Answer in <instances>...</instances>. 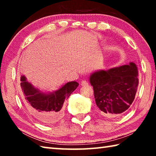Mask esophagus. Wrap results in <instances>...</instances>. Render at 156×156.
<instances>
[{
  "label": "esophagus",
  "mask_w": 156,
  "mask_h": 156,
  "mask_svg": "<svg viewBox=\"0 0 156 156\" xmlns=\"http://www.w3.org/2000/svg\"><path fill=\"white\" fill-rule=\"evenodd\" d=\"M81 85L82 86H87L88 85V82L86 80H83L81 82Z\"/></svg>",
  "instance_id": "34e87169"
}]
</instances>
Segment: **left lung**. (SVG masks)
<instances>
[{
	"label": "left lung",
	"mask_w": 156,
	"mask_h": 156,
	"mask_svg": "<svg viewBox=\"0 0 156 156\" xmlns=\"http://www.w3.org/2000/svg\"><path fill=\"white\" fill-rule=\"evenodd\" d=\"M138 69L129 65L98 70L90 75L96 103L100 114L113 118L125 113L133 102L138 86Z\"/></svg>",
	"instance_id": "8db88e82"
}]
</instances>
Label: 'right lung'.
Wrapping results in <instances>:
<instances>
[{
  "label": "right lung",
  "mask_w": 156,
  "mask_h": 156,
  "mask_svg": "<svg viewBox=\"0 0 156 156\" xmlns=\"http://www.w3.org/2000/svg\"><path fill=\"white\" fill-rule=\"evenodd\" d=\"M78 85L76 81L68 82L56 91L44 92L28 82L25 76L20 77V87L26 107L34 117L47 125H53L62 118L65 100Z\"/></svg>",
  "instance_id": "obj_1"
}]
</instances>
